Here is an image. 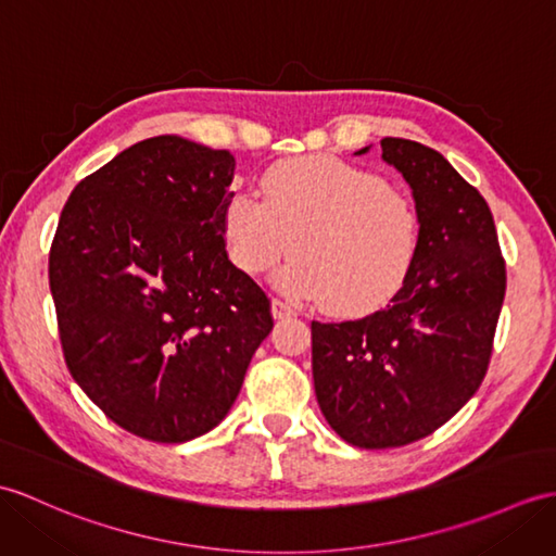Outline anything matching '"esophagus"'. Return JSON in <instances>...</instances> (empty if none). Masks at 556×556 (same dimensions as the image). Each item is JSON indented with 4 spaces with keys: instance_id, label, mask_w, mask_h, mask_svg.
Here are the masks:
<instances>
[{
    "instance_id": "obj_1",
    "label": "esophagus",
    "mask_w": 556,
    "mask_h": 556,
    "mask_svg": "<svg viewBox=\"0 0 556 556\" xmlns=\"http://www.w3.org/2000/svg\"><path fill=\"white\" fill-rule=\"evenodd\" d=\"M291 315H293V307L289 303L273 299V317L275 319H283V317H291Z\"/></svg>"
}]
</instances>
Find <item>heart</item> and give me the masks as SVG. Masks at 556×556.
Here are the masks:
<instances>
[{"mask_svg": "<svg viewBox=\"0 0 556 556\" xmlns=\"http://www.w3.org/2000/svg\"><path fill=\"white\" fill-rule=\"evenodd\" d=\"M261 185L263 199L235 189L219 211L243 275H263L293 251L277 287L339 317L377 313L403 291L421 249V215L405 191L333 156L279 161Z\"/></svg>", "mask_w": 556, "mask_h": 556, "instance_id": "heart-1", "label": "heart"}]
</instances>
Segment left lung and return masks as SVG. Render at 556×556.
Instances as JSON below:
<instances>
[{"mask_svg": "<svg viewBox=\"0 0 556 556\" xmlns=\"http://www.w3.org/2000/svg\"><path fill=\"white\" fill-rule=\"evenodd\" d=\"M381 159L405 177L419 208L417 265L374 315L313 321L321 415L345 443L367 450L415 443L467 405L488 371L507 289L479 189L419 141L386 137Z\"/></svg>", "mask_w": 556, "mask_h": 556, "instance_id": "1", "label": "left lung"}]
</instances>
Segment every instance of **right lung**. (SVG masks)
Wrapping results in <instances>:
<instances>
[{
    "label": "right lung",
    "mask_w": 556,
    "mask_h": 556,
    "mask_svg": "<svg viewBox=\"0 0 556 556\" xmlns=\"http://www.w3.org/2000/svg\"><path fill=\"white\" fill-rule=\"evenodd\" d=\"M235 165L229 151L177 135L139 141L73 189L51 241L71 377L153 443L215 429L275 327L219 227Z\"/></svg>",
    "instance_id": "obj_1"
}]
</instances>
